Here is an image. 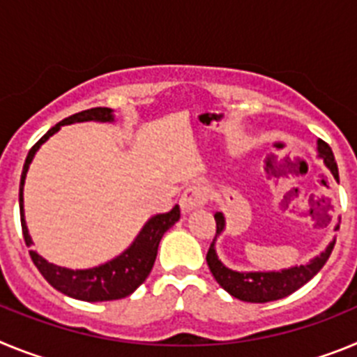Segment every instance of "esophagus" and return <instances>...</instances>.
<instances>
[{
	"label": "esophagus",
	"mask_w": 357,
	"mask_h": 357,
	"mask_svg": "<svg viewBox=\"0 0 357 357\" xmlns=\"http://www.w3.org/2000/svg\"><path fill=\"white\" fill-rule=\"evenodd\" d=\"M209 200V189L204 184H191L184 189L181 197V207L184 213L197 209V207L206 206Z\"/></svg>",
	"instance_id": "34e87169"
}]
</instances>
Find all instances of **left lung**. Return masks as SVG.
I'll list each match as a JSON object with an SVG mask.
<instances>
[{
	"label": "left lung",
	"instance_id": "left-lung-1",
	"mask_svg": "<svg viewBox=\"0 0 357 357\" xmlns=\"http://www.w3.org/2000/svg\"><path fill=\"white\" fill-rule=\"evenodd\" d=\"M318 153L324 159L327 168L334 175L336 181H340L338 175V166L334 160L333 150L326 141H318ZM216 220V234H220L225 227V220H223L222 213L214 214ZM338 229V227H336ZM334 248V241L331 243L326 252H321L317 259H313L309 264H301V266H293L282 272H250V273H241L229 270L223 266L222 261L218 259L216 252H214V239L211 243L209 250H207V264H209L211 273L214 275L216 282L222 286L225 291L230 295L245 302H255V304H263V302H272L284 298V296L291 295L298 288L309 282L318 272H320L324 264L329 259L331 252Z\"/></svg>",
	"mask_w": 357,
	"mask_h": 357
}]
</instances>
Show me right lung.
Listing matches in <instances>:
<instances>
[{"label":"right lung","instance_id":"obj_1","mask_svg":"<svg viewBox=\"0 0 357 357\" xmlns=\"http://www.w3.org/2000/svg\"><path fill=\"white\" fill-rule=\"evenodd\" d=\"M112 121V110L107 107H94V109L82 110L77 114L69 116V118L62 119L61 123H56L55 127L50 128L46 134L37 141L31 150L28 151L26 160H24L23 173H21V184H19V211H21V229H23V238L28 247L31 245V239L28 236L26 223H24L23 216V185L24 178H26L28 166H30L31 159L36 155V151L39 150L40 144L48 139L50 135L55 134L62 125L75 121ZM181 218V207L175 206L172 211L157 216L150 218L139 236L135 238L127 250L123 252L119 257L109 261V263L102 264V266L89 268V270H68V268L55 266V264L48 263L43 259L39 254L30 250V257L33 264L37 266L43 277L48 280L50 284L55 289H59L64 295L78 298V301L85 302H105V301H118V298H125L130 293L143 284L146 277L150 275L153 263L157 257V248L162 239L164 232L169 227L175 225Z\"/></svg>","mask_w":357,"mask_h":357}]
</instances>
